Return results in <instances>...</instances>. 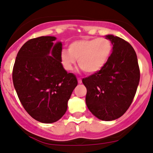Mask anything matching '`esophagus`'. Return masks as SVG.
Here are the masks:
<instances>
[{
    "mask_svg": "<svg viewBox=\"0 0 153 153\" xmlns=\"http://www.w3.org/2000/svg\"><path fill=\"white\" fill-rule=\"evenodd\" d=\"M78 83H82V80H81V78H78Z\"/></svg>",
    "mask_w": 153,
    "mask_h": 153,
    "instance_id": "esophagus-1",
    "label": "esophagus"
}]
</instances>
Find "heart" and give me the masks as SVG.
<instances>
[{"label":"heart","instance_id":"1","mask_svg":"<svg viewBox=\"0 0 153 153\" xmlns=\"http://www.w3.org/2000/svg\"><path fill=\"white\" fill-rule=\"evenodd\" d=\"M111 50L112 44L106 38L76 40L70 44L68 51L61 52V61L66 70L71 71L78 59L82 71L91 74L106 65Z\"/></svg>","mask_w":153,"mask_h":153}]
</instances>
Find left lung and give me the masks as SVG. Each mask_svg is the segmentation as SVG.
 I'll list each match as a JSON object with an SVG mask.
<instances>
[{"label":"left lung","mask_w":153,"mask_h":153,"mask_svg":"<svg viewBox=\"0 0 153 153\" xmlns=\"http://www.w3.org/2000/svg\"><path fill=\"white\" fill-rule=\"evenodd\" d=\"M113 51L106 65L82 80L87 89L85 103L95 117L114 120L127 111L136 94L140 78L136 52L123 39L107 35Z\"/></svg>","instance_id":"left-lung-1"}]
</instances>
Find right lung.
Wrapping results in <instances>:
<instances>
[{"instance_id": "add662e5", "label": "right lung", "mask_w": 153, "mask_h": 153, "mask_svg": "<svg viewBox=\"0 0 153 153\" xmlns=\"http://www.w3.org/2000/svg\"><path fill=\"white\" fill-rule=\"evenodd\" d=\"M55 39L46 36L26 42L17 54L12 73L23 107L42 123L57 122L65 114L68 100L78 85L76 77L63 68L62 44L54 45Z\"/></svg>"}]
</instances>
